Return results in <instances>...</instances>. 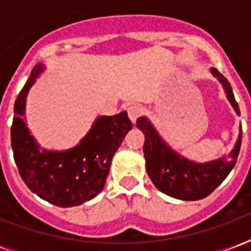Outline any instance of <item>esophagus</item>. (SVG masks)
<instances>
[{"instance_id": "obj_1", "label": "esophagus", "mask_w": 251, "mask_h": 251, "mask_svg": "<svg viewBox=\"0 0 251 251\" xmlns=\"http://www.w3.org/2000/svg\"><path fill=\"white\" fill-rule=\"evenodd\" d=\"M127 113H129V118L131 120L133 124H135V121L138 120V117L143 113V108L139 104H133L127 108Z\"/></svg>"}]
</instances>
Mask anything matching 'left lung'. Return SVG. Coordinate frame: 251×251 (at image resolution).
Listing matches in <instances>:
<instances>
[{"label":"left lung","mask_w":251,"mask_h":251,"mask_svg":"<svg viewBox=\"0 0 251 251\" xmlns=\"http://www.w3.org/2000/svg\"><path fill=\"white\" fill-rule=\"evenodd\" d=\"M211 73L223 84L230 105L240 116V108L229 82L216 69H211ZM137 126L145 134L143 152L146 169L151 181L161 193L182 201H198L210 195L233 169L241 149L242 133L240 127L237 142L228 156L207 163H197L173 151L159 135L149 118L139 117Z\"/></svg>","instance_id":"left-lung-1"}]
</instances>
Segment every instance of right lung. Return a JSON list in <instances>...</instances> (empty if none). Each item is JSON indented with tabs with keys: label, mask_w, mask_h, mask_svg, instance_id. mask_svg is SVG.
Returning <instances> with one entry per match:
<instances>
[{
	"label": "right lung",
	"mask_w": 251,
	"mask_h": 251,
	"mask_svg": "<svg viewBox=\"0 0 251 251\" xmlns=\"http://www.w3.org/2000/svg\"><path fill=\"white\" fill-rule=\"evenodd\" d=\"M43 69V64L32 69L14 104V160L27 187L41 199L58 207L79 206L104 189L112 157L133 124L127 112L100 116L75 147L66 151L40 149L25 125V99Z\"/></svg>",
	"instance_id": "add662e5"
}]
</instances>
